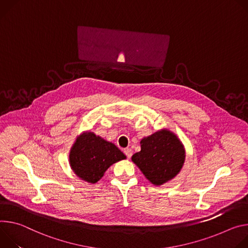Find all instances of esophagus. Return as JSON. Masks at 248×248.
Here are the masks:
<instances>
[{
  "mask_svg": "<svg viewBox=\"0 0 248 248\" xmlns=\"http://www.w3.org/2000/svg\"><path fill=\"white\" fill-rule=\"evenodd\" d=\"M124 154L126 155V156H127L128 158H130V157L132 156L133 152H132V150H131L130 148H127V149H125V150H124Z\"/></svg>",
  "mask_w": 248,
  "mask_h": 248,
  "instance_id": "esophagus-1",
  "label": "esophagus"
}]
</instances>
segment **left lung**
Listing matches in <instances>:
<instances>
[{
	"instance_id": "left-lung-1",
	"label": "left lung",
	"mask_w": 248,
	"mask_h": 248,
	"mask_svg": "<svg viewBox=\"0 0 248 248\" xmlns=\"http://www.w3.org/2000/svg\"><path fill=\"white\" fill-rule=\"evenodd\" d=\"M141 151L132 161L145 177L159 186L173 179L185 161V148L178 137L169 129H161L141 140Z\"/></svg>"
}]
</instances>
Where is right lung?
Wrapping results in <instances>:
<instances>
[{
    "label": "right lung",
    "instance_id": "add662e5",
    "mask_svg": "<svg viewBox=\"0 0 248 248\" xmlns=\"http://www.w3.org/2000/svg\"><path fill=\"white\" fill-rule=\"evenodd\" d=\"M126 155L111 142L93 132H82L73 144L69 162L74 173L81 180L94 184L113 163L125 159Z\"/></svg>",
    "mask_w": 248,
    "mask_h": 248
}]
</instances>
